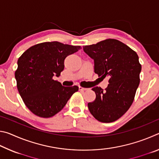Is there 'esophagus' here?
<instances>
[{
  "label": "esophagus",
  "mask_w": 159,
  "mask_h": 159,
  "mask_svg": "<svg viewBox=\"0 0 159 159\" xmlns=\"http://www.w3.org/2000/svg\"><path fill=\"white\" fill-rule=\"evenodd\" d=\"M89 89L88 88H83V87H79V90L80 91H85V90H88Z\"/></svg>",
  "instance_id": "esophagus-1"
}]
</instances>
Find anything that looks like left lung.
Returning a JSON list of instances; mask_svg holds the SVG:
<instances>
[{"mask_svg": "<svg viewBox=\"0 0 159 159\" xmlns=\"http://www.w3.org/2000/svg\"><path fill=\"white\" fill-rule=\"evenodd\" d=\"M83 48L94 60L95 73L109 78L105 90L99 87L93 88L96 98L88 104V109L99 121L114 122L128 111L134 101L142 69L138 54L127 45L113 39Z\"/></svg>", "mask_w": 159, "mask_h": 159, "instance_id": "8db88e82", "label": "left lung"}]
</instances>
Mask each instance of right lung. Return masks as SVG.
<instances>
[{"label":"right lung","mask_w":159,"mask_h":159,"mask_svg":"<svg viewBox=\"0 0 159 159\" xmlns=\"http://www.w3.org/2000/svg\"><path fill=\"white\" fill-rule=\"evenodd\" d=\"M80 46L57 41L33 45L18 59L15 76L17 88L26 107L37 116L52 117L60 112L79 90L76 85L64 87L53 79L64 70V61Z\"/></svg>","instance_id":"right-lung-1"}]
</instances>
